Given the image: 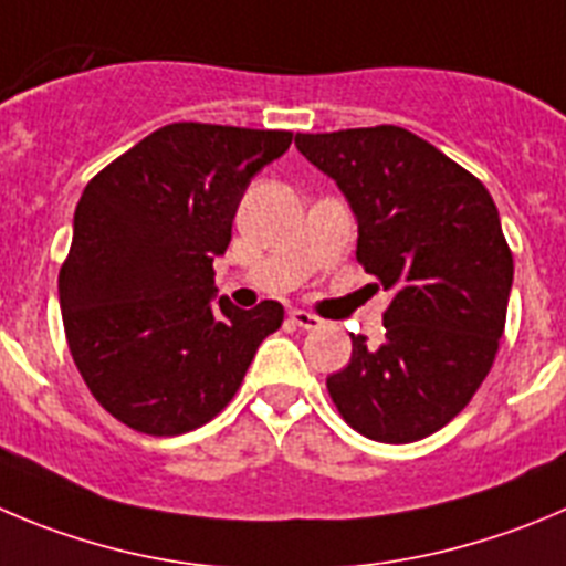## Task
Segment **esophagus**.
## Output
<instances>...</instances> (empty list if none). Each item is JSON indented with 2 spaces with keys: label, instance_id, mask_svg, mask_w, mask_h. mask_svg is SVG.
Segmentation results:
<instances>
[{
  "label": "esophagus",
  "instance_id": "esophagus-1",
  "mask_svg": "<svg viewBox=\"0 0 566 566\" xmlns=\"http://www.w3.org/2000/svg\"><path fill=\"white\" fill-rule=\"evenodd\" d=\"M290 321H293L295 326H301V329H318V326L324 324L318 315L307 313V310H290Z\"/></svg>",
  "mask_w": 566,
  "mask_h": 566
}]
</instances>
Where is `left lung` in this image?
Wrapping results in <instances>:
<instances>
[{
    "label": "left lung",
    "instance_id": "obj_1",
    "mask_svg": "<svg viewBox=\"0 0 566 566\" xmlns=\"http://www.w3.org/2000/svg\"><path fill=\"white\" fill-rule=\"evenodd\" d=\"M357 214V262L394 293L385 337L352 335L326 377L332 402L371 441L410 443L450 424L497 357L514 256L489 189L399 125L295 134Z\"/></svg>",
    "mask_w": 566,
    "mask_h": 566
}]
</instances>
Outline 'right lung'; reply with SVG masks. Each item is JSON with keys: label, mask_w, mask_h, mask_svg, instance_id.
Segmentation results:
<instances>
[{"label": "right lung", "mask_w": 566, "mask_h": 566, "mask_svg": "<svg viewBox=\"0 0 566 566\" xmlns=\"http://www.w3.org/2000/svg\"><path fill=\"white\" fill-rule=\"evenodd\" d=\"M293 142L290 130L172 123L83 189L57 273L69 352L92 396L145 436H181L240 390L284 307L214 298L242 192Z\"/></svg>", "instance_id": "obj_1"}]
</instances>
